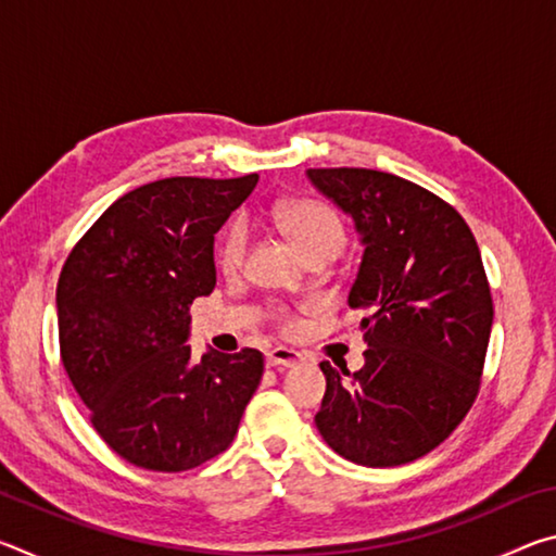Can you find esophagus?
<instances>
[{
  "mask_svg": "<svg viewBox=\"0 0 556 556\" xmlns=\"http://www.w3.org/2000/svg\"><path fill=\"white\" fill-rule=\"evenodd\" d=\"M301 361V355L296 351H291V348H271L267 351V365L269 368H294V365Z\"/></svg>",
  "mask_w": 556,
  "mask_h": 556,
  "instance_id": "obj_1",
  "label": "esophagus"
}]
</instances>
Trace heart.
I'll list each match as a JSON object with an SVG mask.
<instances>
[{
	"mask_svg": "<svg viewBox=\"0 0 556 556\" xmlns=\"http://www.w3.org/2000/svg\"><path fill=\"white\" fill-rule=\"evenodd\" d=\"M275 220L281 230L289 235V240L296 244V250L304 257L318 255V252H331L338 255V250L345 242L343 223L331 205L316 199H296L285 201L275 208ZM244 252H248V228L244 223L235 220L223 230L218 250H215V260L225 275H235L242 269ZM281 326L294 328V318L281 314Z\"/></svg>",
	"mask_w": 556,
	"mask_h": 556,
	"instance_id": "1",
	"label": "heart"
}]
</instances>
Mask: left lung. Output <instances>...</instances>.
Segmentation results:
<instances>
[{
    "instance_id": "obj_1",
    "label": "left lung",
    "mask_w": 556,
    "mask_h": 556,
    "mask_svg": "<svg viewBox=\"0 0 556 556\" xmlns=\"http://www.w3.org/2000/svg\"><path fill=\"white\" fill-rule=\"evenodd\" d=\"M348 213L363 260L348 294L365 318V365L324 361L316 427L338 456L388 468L437 448L473 404L493 299L473 232L427 188L372 168H308Z\"/></svg>"
}]
</instances>
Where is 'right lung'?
I'll use <instances>...</instances> for the list:
<instances>
[{
    "mask_svg": "<svg viewBox=\"0 0 556 556\" xmlns=\"http://www.w3.org/2000/svg\"><path fill=\"white\" fill-rule=\"evenodd\" d=\"M174 176L117 199L61 269V361L102 441L129 464L178 473L223 454L265 372L255 348L191 361L195 296L215 287L213 235L257 186Z\"/></svg>",
    "mask_w": 556,
    "mask_h": 556,
    "instance_id": "1",
    "label": "right lung"
}]
</instances>
